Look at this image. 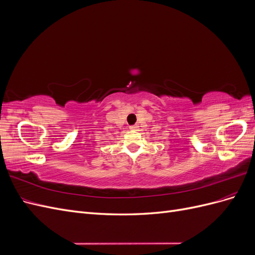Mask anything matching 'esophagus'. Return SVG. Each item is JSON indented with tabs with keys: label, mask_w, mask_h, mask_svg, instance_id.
<instances>
[{
	"label": "esophagus",
	"mask_w": 255,
	"mask_h": 255,
	"mask_svg": "<svg viewBox=\"0 0 255 255\" xmlns=\"http://www.w3.org/2000/svg\"><path fill=\"white\" fill-rule=\"evenodd\" d=\"M129 128H130V129H133V130H135V129H137V128H138V126H136V125H134V126H130V127H129Z\"/></svg>",
	"instance_id": "obj_1"
}]
</instances>
